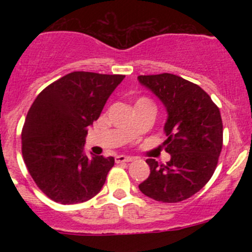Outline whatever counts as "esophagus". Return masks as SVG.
Instances as JSON below:
<instances>
[{
    "instance_id": "1",
    "label": "esophagus",
    "mask_w": 252,
    "mask_h": 252,
    "mask_svg": "<svg viewBox=\"0 0 252 252\" xmlns=\"http://www.w3.org/2000/svg\"><path fill=\"white\" fill-rule=\"evenodd\" d=\"M130 161H133V158L129 156H126V155H118V156H116L117 163H123V162H130Z\"/></svg>"
}]
</instances>
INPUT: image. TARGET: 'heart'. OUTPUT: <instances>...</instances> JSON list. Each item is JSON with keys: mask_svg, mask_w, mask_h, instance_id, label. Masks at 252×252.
Returning a JSON list of instances; mask_svg holds the SVG:
<instances>
[{"mask_svg": "<svg viewBox=\"0 0 252 252\" xmlns=\"http://www.w3.org/2000/svg\"><path fill=\"white\" fill-rule=\"evenodd\" d=\"M146 101H147V102H150V101L147 100V98H139V100L136 101V102H146Z\"/></svg>", "mask_w": 252, "mask_h": 252, "instance_id": "b5f03b06", "label": "heart"}]
</instances>
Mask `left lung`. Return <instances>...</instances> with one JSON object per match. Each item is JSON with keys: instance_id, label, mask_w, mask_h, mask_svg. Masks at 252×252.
Segmentation results:
<instances>
[{"instance_id": "left-lung-1", "label": "left lung", "mask_w": 252, "mask_h": 252, "mask_svg": "<svg viewBox=\"0 0 252 252\" xmlns=\"http://www.w3.org/2000/svg\"><path fill=\"white\" fill-rule=\"evenodd\" d=\"M138 80L166 107L163 146L171 155L166 164L146 159L150 175L139 189L161 202L189 199L205 187L217 167L223 145L220 108L199 85L178 75H140Z\"/></svg>"}]
</instances>
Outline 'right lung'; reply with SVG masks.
I'll list each match as a JSON object with an SVG mask.
<instances>
[{"label":"right lung","mask_w":252,"mask_h":252,"mask_svg":"<svg viewBox=\"0 0 252 252\" xmlns=\"http://www.w3.org/2000/svg\"><path fill=\"white\" fill-rule=\"evenodd\" d=\"M126 75L73 72L37 95L22 130L25 166L39 189L56 202H85L100 192L113 157L86 156L88 126Z\"/></svg>","instance_id":"1"}]
</instances>
